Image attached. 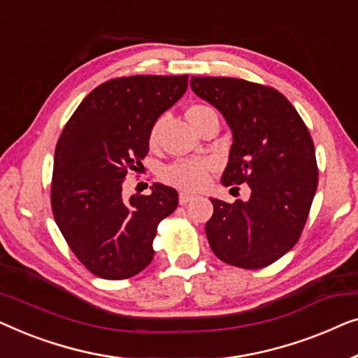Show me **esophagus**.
I'll return each instance as SVG.
<instances>
[{"label":"esophagus","mask_w":358,"mask_h":358,"mask_svg":"<svg viewBox=\"0 0 358 358\" xmlns=\"http://www.w3.org/2000/svg\"><path fill=\"white\" fill-rule=\"evenodd\" d=\"M193 198H194V194H191V193H185V191H183V193H180V204H181V206L188 204L189 201L193 199Z\"/></svg>","instance_id":"obj_1"}]
</instances>
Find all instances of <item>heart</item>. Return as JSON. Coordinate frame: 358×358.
Instances as JSON below:
<instances>
[{"label": "heart", "instance_id": "obj_1", "mask_svg": "<svg viewBox=\"0 0 358 358\" xmlns=\"http://www.w3.org/2000/svg\"><path fill=\"white\" fill-rule=\"evenodd\" d=\"M210 113H214V110L203 103L189 105L185 112L186 120H188L193 128L198 127L199 122H203V120ZM162 127H164V118H159L157 122L152 124V128H150V133H149L150 145L157 144ZM210 169H213V165H210L209 160H194V159L178 160V162L169 165V167L164 170L162 178L164 181H167L169 185H173L181 189H198L206 183Z\"/></svg>", "mask_w": 358, "mask_h": 358}]
</instances>
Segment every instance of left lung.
<instances>
[{"instance_id": "obj_1", "label": "left lung", "mask_w": 358, "mask_h": 358, "mask_svg": "<svg viewBox=\"0 0 358 358\" xmlns=\"http://www.w3.org/2000/svg\"><path fill=\"white\" fill-rule=\"evenodd\" d=\"M191 89L224 115L234 134L222 185L248 183V201L210 198V250L243 269L273 264L299 241L318 186L308 128L289 100L268 85L193 76Z\"/></svg>"}]
</instances>
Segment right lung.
I'll return each instance as SVG.
<instances>
[{"label": "right lung", "instance_id": "right-lung-1", "mask_svg": "<svg viewBox=\"0 0 358 358\" xmlns=\"http://www.w3.org/2000/svg\"><path fill=\"white\" fill-rule=\"evenodd\" d=\"M188 87L183 76H129L95 87L69 118L55 149L52 210L76 258L97 278L122 280L148 268L157 225L178 193L154 183L123 196V181L149 152L152 124Z\"/></svg>", "mask_w": 358, "mask_h": 358}]
</instances>
